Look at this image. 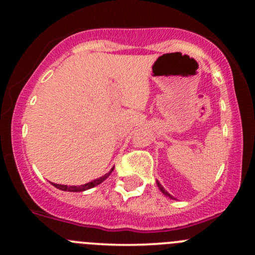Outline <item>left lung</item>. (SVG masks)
<instances>
[{"instance_id": "8db88e82", "label": "left lung", "mask_w": 255, "mask_h": 255, "mask_svg": "<svg viewBox=\"0 0 255 255\" xmlns=\"http://www.w3.org/2000/svg\"><path fill=\"white\" fill-rule=\"evenodd\" d=\"M157 184H158V187H159L160 192H162V193H163V194H164V195H166V197H169V198L174 199V198H172V197H171V195H170V194H169V193H168V192H166V191H165V189H164V188H163V187H162V184H160L159 182H158V181H157Z\"/></svg>"}]
</instances>
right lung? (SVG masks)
I'll return each instance as SVG.
<instances>
[{"label":"right lung","mask_w":255,"mask_h":255,"mask_svg":"<svg viewBox=\"0 0 255 255\" xmlns=\"http://www.w3.org/2000/svg\"><path fill=\"white\" fill-rule=\"evenodd\" d=\"M114 168H115V166H114ZM114 168L111 169V170L108 172V174H105L104 176L99 177V178H97V180L91 181V182L86 183V184H81V186H66V184H56V183H52V184H54V186L56 187V188L61 189V191H66V192H83V191H86V189L93 188V187H96V186H97V184L103 182L104 180H107V178L110 176L111 172H113Z\"/></svg>","instance_id":"obj_1"}]
</instances>
